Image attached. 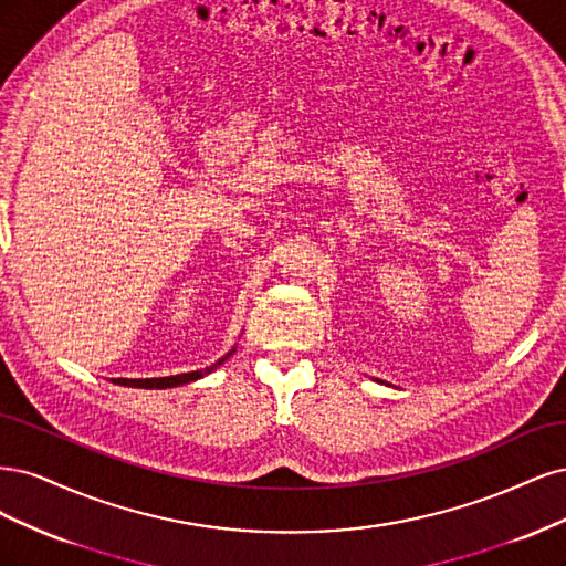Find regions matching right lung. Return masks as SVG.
I'll return each mask as SVG.
<instances>
[{
  "instance_id": "add662e5",
  "label": "right lung",
  "mask_w": 566,
  "mask_h": 566,
  "mask_svg": "<svg viewBox=\"0 0 566 566\" xmlns=\"http://www.w3.org/2000/svg\"><path fill=\"white\" fill-rule=\"evenodd\" d=\"M234 353V348L230 353H226L221 359L207 369H199V371H188V374H176V376H159V378H113V382L117 386H126V388H145V390H167V388H178V386H186V382L199 380L205 378L207 374H211L216 367H221V364Z\"/></svg>"
}]
</instances>
